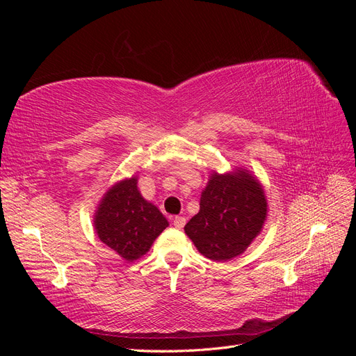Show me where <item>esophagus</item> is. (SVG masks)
<instances>
[{"mask_svg":"<svg viewBox=\"0 0 356 356\" xmlns=\"http://www.w3.org/2000/svg\"><path fill=\"white\" fill-rule=\"evenodd\" d=\"M186 222H187V220L184 218V217H175L174 218V225L177 229H182L186 225Z\"/></svg>","mask_w":356,"mask_h":356,"instance_id":"1","label":"esophagus"}]
</instances>
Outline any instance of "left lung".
Listing matches in <instances>:
<instances>
[{
    "instance_id": "obj_1",
    "label": "left lung",
    "mask_w": 356,
    "mask_h": 356,
    "mask_svg": "<svg viewBox=\"0 0 356 356\" xmlns=\"http://www.w3.org/2000/svg\"><path fill=\"white\" fill-rule=\"evenodd\" d=\"M267 200L260 182L245 169L213 172L200 196V211L186 224V234L202 255L229 261L260 234Z\"/></svg>"
}]
</instances>
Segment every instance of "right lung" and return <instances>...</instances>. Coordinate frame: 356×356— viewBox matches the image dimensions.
I'll return each mask as SVG.
<instances>
[{
	"mask_svg": "<svg viewBox=\"0 0 356 356\" xmlns=\"http://www.w3.org/2000/svg\"><path fill=\"white\" fill-rule=\"evenodd\" d=\"M93 224L98 238L126 261L147 254L169 225L157 207L141 196L136 177L117 182L105 193Z\"/></svg>",
	"mask_w": 356,
	"mask_h": 356,
	"instance_id": "add662e5",
	"label": "right lung"
}]
</instances>
